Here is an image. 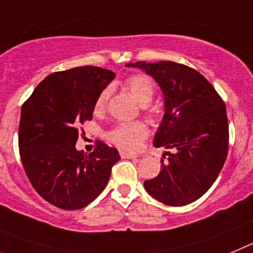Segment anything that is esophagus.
<instances>
[{
  "mask_svg": "<svg viewBox=\"0 0 253 253\" xmlns=\"http://www.w3.org/2000/svg\"><path fill=\"white\" fill-rule=\"evenodd\" d=\"M120 155H121L122 159H135V158H138L137 154H132V152H127V151H120Z\"/></svg>",
  "mask_w": 253,
  "mask_h": 253,
  "instance_id": "1",
  "label": "esophagus"
}]
</instances>
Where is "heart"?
<instances>
[{"instance_id":"obj_1","label":"heart","mask_w":253,"mask_h":253,"mask_svg":"<svg viewBox=\"0 0 253 253\" xmlns=\"http://www.w3.org/2000/svg\"><path fill=\"white\" fill-rule=\"evenodd\" d=\"M125 88L131 93V95L141 106L150 103L155 94L154 82L145 74H133L125 82ZM110 98V90L104 89L99 93L94 102V112L102 113L106 110ZM151 116L156 115V110H150ZM147 136V127L142 122H124L118 124L108 133V138L117 146L124 149L135 150L140 146L141 141Z\"/></svg>"}]
</instances>
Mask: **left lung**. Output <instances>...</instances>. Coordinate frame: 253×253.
I'll return each instance as SVG.
<instances>
[{
  "label": "left lung",
  "instance_id": "8db88e82",
  "mask_svg": "<svg viewBox=\"0 0 253 253\" xmlns=\"http://www.w3.org/2000/svg\"><path fill=\"white\" fill-rule=\"evenodd\" d=\"M160 85L165 113L154 138L165 147L158 176L143 183L146 192L166 206L181 207L208 192L228 154L226 104L199 72L174 61L128 63Z\"/></svg>",
  "mask_w": 253,
  "mask_h": 253
}]
</instances>
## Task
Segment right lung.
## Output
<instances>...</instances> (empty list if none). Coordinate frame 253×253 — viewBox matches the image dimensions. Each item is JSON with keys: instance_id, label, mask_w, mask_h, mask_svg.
<instances>
[{"instance_id": "1", "label": "right lung", "mask_w": 253, "mask_h": 253, "mask_svg": "<svg viewBox=\"0 0 253 253\" xmlns=\"http://www.w3.org/2000/svg\"><path fill=\"white\" fill-rule=\"evenodd\" d=\"M116 77L99 67L47 76L21 107L20 158L31 185L50 204L76 211L98 197L120 160L98 141L89 155L78 151V126L93 118L94 102Z\"/></svg>"}]
</instances>
